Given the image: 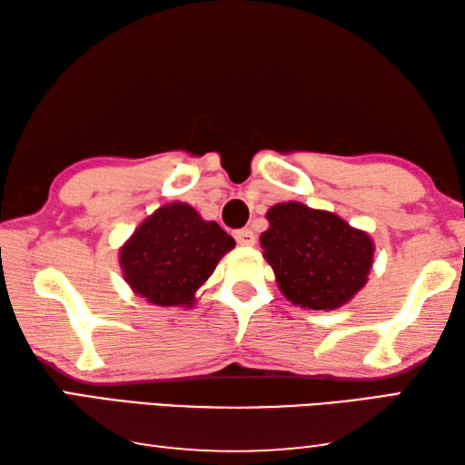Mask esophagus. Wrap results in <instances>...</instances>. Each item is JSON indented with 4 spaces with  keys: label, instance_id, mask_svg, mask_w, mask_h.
I'll list each match as a JSON object with an SVG mask.
<instances>
[{
    "label": "esophagus",
    "instance_id": "obj_1",
    "mask_svg": "<svg viewBox=\"0 0 465 465\" xmlns=\"http://www.w3.org/2000/svg\"><path fill=\"white\" fill-rule=\"evenodd\" d=\"M233 238H235V242L240 243V246H254V243H256V235L252 230L233 232Z\"/></svg>",
    "mask_w": 465,
    "mask_h": 465
}]
</instances>
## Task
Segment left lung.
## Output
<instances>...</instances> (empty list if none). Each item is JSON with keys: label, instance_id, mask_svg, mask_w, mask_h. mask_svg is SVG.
Listing matches in <instances>:
<instances>
[{"label": "left lung", "instance_id": "8db88e82", "mask_svg": "<svg viewBox=\"0 0 465 465\" xmlns=\"http://www.w3.org/2000/svg\"><path fill=\"white\" fill-rule=\"evenodd\" d=\"M260 235L282 294L302 309L327 311L348 302L368 281L374 246L341 217L301 203H278Z\"/></svg>", "mask_w": 465, "mask_h": 465}]
</instances>
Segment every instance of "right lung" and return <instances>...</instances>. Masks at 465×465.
Here are the masks:
<instances>
[{
    "instance_id": "add662e5",
    "label": "right lung",
    "mask_w": 465,
    "mask_h": 465,
    "mask_svg": "<svg viewBox=\"0 0 465 465\" xmlns=\"http://www.w3.org/2000/svg\"><path fill=\"white\" fill-rule=\"evenodd\" d=\"M233 246L215 222H203L187 203H171L134 232L120 250V264L140 297L160 307H191L195 291Z\"/></svg>"
}]
</instances>
